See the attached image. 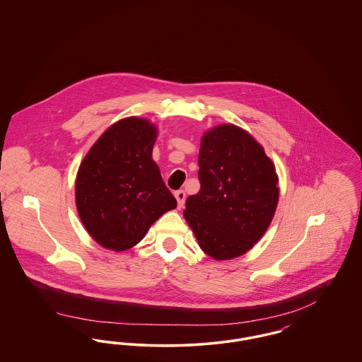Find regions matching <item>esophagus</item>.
<instances>
[{"instance_id": "obj_1", "label": "esophagus", "mask_w": 362, "mask_h": 362, "mask_svg": "<svg viewBox=\"0 0 362 362\" xmlns=\"http://www.w3.org/2000/svg\"><path fill=\"white\" fill-rule=\"evenodd\" d=\"M175 198H176V201H177V207H179V209H182V207L185 206V202H186V192H185L183 189L176 191V192H175Z\"/></svg>"}]
</instances>
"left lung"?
<instances>
[{
	"mask_svg": "<svg viewBox=\"0 0 362 362\" xmlns=\"http://www.w3.org/2000/svg\"><path fill=\"white\" fill-rule=\"evenodd\" d=\"M201 189L183 211L201 250L216 260L244 255L267 230L279 197L272 158L248 132L218 124L202 136Z\"/></svg>",
	"mask_w": 362,
	"mask_h": 362,
	"instance_id": "left-lung-1",
	"label": "left lung"
}]
</instances>
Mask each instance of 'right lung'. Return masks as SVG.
<instances>
[{"mask_svg": "<svg viewBox=\"0 0 362 362\" xmlns=\"http://www.w3.org/2000/svg\"><path fill=\"white\" fill-rule=\"evenodd\" d=\"M157 127L129 117L111 124L88 151L76 176V207L90 238L124 251L144 239L176 199L152 158Z\"/></svg>", "mask_w": 362, "mask_h": 362, "instance_id": "obj_1", "label": "right lung"}]
</instances>
